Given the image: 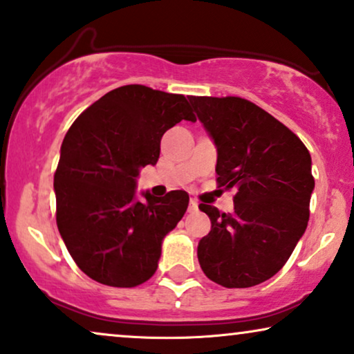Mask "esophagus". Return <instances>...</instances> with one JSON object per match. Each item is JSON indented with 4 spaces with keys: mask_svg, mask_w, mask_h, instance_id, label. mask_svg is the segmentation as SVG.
I'll use <instances>...</instances> for the list:
<instances>
[{
    "mask_svg": "<svg viewBox=\"0 0 354 354\" xmlns=\"http://www.w3.org/2000/svg\"><path fill=\"white\" fill-rule=\"evenodd\" d=\"M196 209H198V201L192 198L190 205H188V211H190V213H194V211H196Z\"/></svg>",
    "mask_w": 354,
    "mask_h": 354,
    "instance_id": "obj_1",
    "label": "esophagus"
}]
</instances>
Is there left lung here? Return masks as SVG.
<instances>
[{"label":"left lung","mask_w":354,"mask_h":354,"mask_svg":"<svg viewBox=\"0 0 354 354\" xmlns=\"http://www.w3.org/2000/svg\"><path fill=\"white\" fill-rule=\"evenodd\" d=\"M216 146V180L236 188L232 213L201 203L211 231L198 261L211 281L250 288L277 274L309 221L315 182L304 143L281 122L241 97H190Z\"/></svg>","instance_id":"obj_1"}]
</instances>
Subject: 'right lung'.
Masks as SVG:
<instances>
[{
  "mask_svg": "<svg viewBox=\"0 0 354 354\" xmlns=\"http://www.w3.org/2000/svg\"><path fill=\"white\" fill-rule=\"evenodd\" d=\"M182 120H196L183 95L130 84L95 100L68 130L53 178L57 224L73 260L97 283L133 288L158 270L188 194L138 195L136 182L141 167L158 162L164 133Z\"/></svg>",
  "mask_w": 354,
  "mask_h": 354,
  "instance_id": "add662e5",
  "label": "right lung"
}]
</instances>
